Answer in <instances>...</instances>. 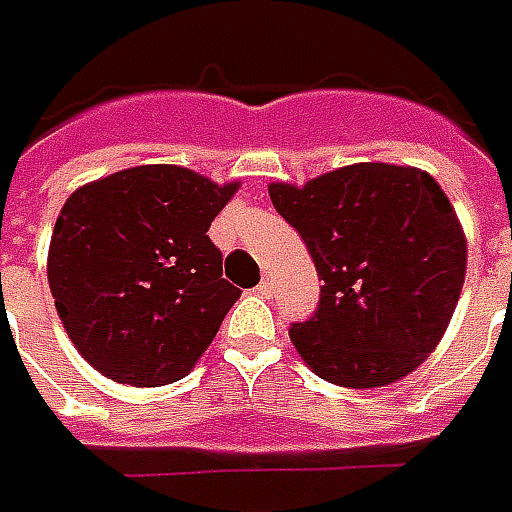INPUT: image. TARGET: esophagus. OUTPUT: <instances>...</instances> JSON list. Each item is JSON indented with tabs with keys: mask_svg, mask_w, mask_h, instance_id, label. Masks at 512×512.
<instances>
[{
	"mask_svg": "<svg viewBox=\"0 0 512 512\" xmlns=\"http://www.w3.org/2000/svg\"><path fill=\"white\" fill-rule=\"evenodd\" d=\"M256 292H259V295H264V297H270L275 292V281H273V275H267V278H264L262 284L256 286Z\"/></svg>",
	"mask_w": 512,
	"mask_h": 512,
	"instance_id": "34e87169",
	"label": "esophagus"
}]
</instances>
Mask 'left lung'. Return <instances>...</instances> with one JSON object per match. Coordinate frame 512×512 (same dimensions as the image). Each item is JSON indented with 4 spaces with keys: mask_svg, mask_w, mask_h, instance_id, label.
<instances>
[{
    "mask_svg": "<svg viewBox=\"0 0 512 512\" xmlns=\"http://www.w3.org/2000/svg\"><path fill=\"white\" fill-rule=\"evenodd\" d=\"M270 201L325 281L311 320L289 328L314 375L375 389L436 350L466 278V237L430 173L358 162L303 187L275 181Z\"/></svg>",
    "mask_w": 512,
    "mask_h": 512,
    "instance_id": "1",
    "label": "left lung"
}]
</instances>
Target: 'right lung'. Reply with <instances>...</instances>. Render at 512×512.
<instances>
[{
  "instance_id": "1",
  "label": "right lung",
  "mask_w": 512,
  "mask_h": 512,
  "mask_svg": "<svg viewBox=\"0 0 512 512\" xmlns=\"http://www.w3.org/2000/svg\"><path fill=\"white\" fill-rule=\"evenodd\" d=\"M239 181L140 165L71 192L49 245V289L68 339L104 378L176 383L242 295L209 226Z\"/></svg>"
}]
</instances>
